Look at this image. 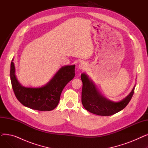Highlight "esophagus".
<instances>
[{
  "instance_id": "esophagus-1",
  "label": "esophagus",
  "mask_w": 148,
  "mask_h": 148,
  "mask_svg": "<svg viewBox=\"0 0 148 148\" xmlns=\"http://www.w3.org/2000/svg\"><path fill=\"white\" fill-rule=\"evenodd\" d=\"M87 68V64L85 62H81L79 65V69L80 70H84Z\"/></svg>"
}]
</instances>
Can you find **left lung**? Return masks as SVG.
I'll return each instance as SVG.
<instances>
[{"mask_svg":"<svg viewBox=\"0 0 148 148\" xmlns=\"http://www.w3.org/2000/svg\"><path fill=\"white\" fill-rule=\"evenodd\" d=\"M81 79L83 82L82 104L85 109L97 115L111 116L120 112L128 105L134 92L135 86L125 99L119 102H112L99 94L95 85L86 74H82Z\"/></svg>","mask_w":148,"mask_h":148,"instance_id":"left-lung-1","label":"left lung"}]
</instances>
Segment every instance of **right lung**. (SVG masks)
<instances>
[{"label":"right lung","mask_w":148,"mask_h":148,"mask_svg":"<svg viewBox=\"0 0 148 148\" xmlns=\"http://www.w3.org/2000/svg\"><path fill=\"white\" fill-rule=\"evenodd\" d=\"M74 76L75 65L65 66L61 68L45 86L38 88H25L17 80L14 64L12 62L11 64V82L15 97L23 106L36 110L50 111L55 108L62 90Z\"/></svg>","instance_id":"1"}]
</instances>
